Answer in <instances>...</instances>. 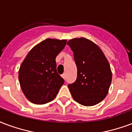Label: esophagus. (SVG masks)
<instances>
[{
  "mask_svg": "<svg viewBox=\"0 0 132 132\" xmlns=\"http://www.w3.org/2000/svg\"><path fill=\"white\" fill-rule=\"evenodd\" d=\"M61 77H62V78H63L64 79V80H66V73H63V74H62V75H61Z\"/></svg>",
  "mask_w": 132,
  "mask_h": 132,
  "instance_id": "esophagus-1",
  "label": "esophagus"
}]
</instances>
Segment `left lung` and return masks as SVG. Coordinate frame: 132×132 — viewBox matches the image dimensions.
I'll return each instance as SVG.
<instances>
[{
  "label": "left lung",
  "instance_id": "left-lung-1",
  "mask_svg": "<svg viewBox=\"0 0 132 132\" xmlns=\"http://www.w3.org/2000/svg\"><path fill=\"white\" fill-rule=\"evenodd\" d=\"M67 45L73 52L77 78L69 87L73 98L81 105L94 106L104 99L112 80V72L101 49L85 38L70 40Z\"/></svg>",
  "mask_w": 132,
  "mask_h": 132
}]
</instances>
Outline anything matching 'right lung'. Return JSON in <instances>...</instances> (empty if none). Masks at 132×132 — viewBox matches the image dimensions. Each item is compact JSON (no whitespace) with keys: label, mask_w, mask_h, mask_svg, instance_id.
<instances>
[{"label":"right lung","mask_w":132,"mask_h":132,"mask_svg":"<svg viewBox=\"0 0 132 132\" xmlns=\"http://www.w3.org/2000/svg\"><path fill=\"white\" fill-rule=\"evenodd\" d=\"M66 40L47 38L31 49L20 66L19 81L27 99L35 104L52 101L64 83L56 72V56Z\"/></svg>","instance_id":"1"}]
</instances>
